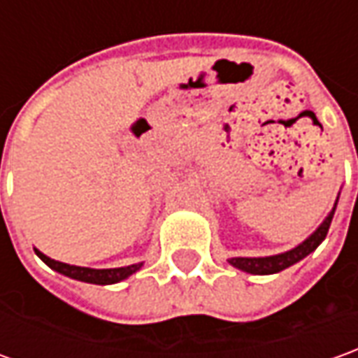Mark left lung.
Returning a JSON list of instances; mask_svg holds the SVG:
<instances>
[{
    "mask_svg": "<svg viewBox=\"0 0 358 358\" xmlns=\"http://www.w3.org/2000/svg\"><path fill=\"white\" fill-rule=\"evenodd\" d=\"M335 206H337V201H335ZM335 206H333L331 213H329L322 225L317 227V231H315L313 235H310L301 245H298L296 249L288 250V252H282V255H274V257H261V259H243V257H239V259H229V262L235 268L250 272V274H274V272H280L284 271V268H288V266L296 264V262L301 261L303 257H308L312 250H315L320 247V243L325 239V235H327V231H329V225H331Z\"/></svg>",
    "mask_w": 358,
    "mask_h": 358,
    "instance_id": "1",
    "label": "left lung"
}]
</instances>
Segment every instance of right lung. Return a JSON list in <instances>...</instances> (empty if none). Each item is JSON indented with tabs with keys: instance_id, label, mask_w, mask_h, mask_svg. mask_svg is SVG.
Listing matches in <instances>:
<instances>
[{
	"instance_id": "obj_1",
	"label": "right lung",
	"mask_w": 358,
	"mask_h": 358,
	"mask_svg": "<svg viewBox=\"0 0 358 358\" xmlns=\"http://www.w3.org/2000/svg\"><path fill=\"white\" fill-rule=\"evenodd\" d=\"M36 257L41 261L48 264L50 268H55L64 276H70L74 280L90 282V284H115V282L125 280L127 276H131L133 272H137L143 264H131V266H121V268H84V266H74V264H66V262H58L55 259H48L46 255H43L41 250H36Z\"/></svg>"
}]
</instances>
